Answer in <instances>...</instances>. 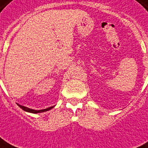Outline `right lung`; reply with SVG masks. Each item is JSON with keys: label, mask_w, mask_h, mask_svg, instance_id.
Returning a JSON list of instances; mask_svg holds the SVG:
<instances>
[{"label": "right lung", "mask_w": 148, "mask_h": 148, "mask_svg": "<svg viewBox=\"0 0 148 148\" xmlns=\"http://www.w3.org/2000/svg\"><path fill=\"white\" fill-rule=\"evenodd\" d=\"M18 106L20 107V108H22L23 110H24V111H27V112H32V113H38V112H46V111H49V110H50L51 108H53V107H54V106H53V107H50V108H45V109H42V110H34V109L27 108V107H25V106H23V105H20V104H18Z\"/></svg>", "instance_id": "add662e5"}]
</instances>
